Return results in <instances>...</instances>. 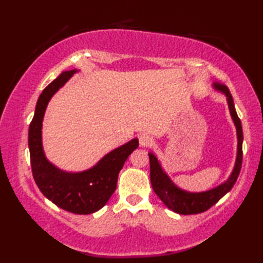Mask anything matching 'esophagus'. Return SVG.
Instances as JSON below:
<instances>
[{"mask_svg":"<svg viewBox=\"0 0 263 263\" xmlns=\"http://www.w3.org/2000/svg\"><path fill=\"white\" fill-rule=\"evenodd\" d=\"M139 143H140L141 147H149L153 143V138L147 135V133H143V135L139 137Z\"/></svg>","mask_w":263,"mask_h":263,"instance_id":"34e87169","label":"esophagus"}]
</instances>
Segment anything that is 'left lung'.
Masks as SVG:
<instances>
[{"instance_id": "8db88e82", "label": "left lung", "mask_w": 263, "mask_h": 263, "mask_svg": "<svg viewBox=\"0 0 263 263\" xmlns=\"http://www.w3.org/2000/svg\"><path fill=\"white\" fill-rule=\"evenodd\" d=\"M212 88L216 91L225 95L228 109L233 120L234 125L236 127V136H237V153L235 164H234L233 171L231 175L228 176L226 181L220 183L219 185L212 187L206 191L201 192H190L186 190H183L172 181L168 174L164 171L160 161L158 160L157 156L154 153H149L150 160V182L155 193L158 195L159 199L163 201V203L167 208L177 212L180 215H194L200 214L211 208L216 202H218L226 193L232 190L235 184L239 171L242 167V144H243V131L242 124L236 114L235 106H234V100L232 95L228 90V88L219 82L212 83Z\"/></svg>"}]
</instances>
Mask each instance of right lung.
I'll use <instances>...</instances> for the list:
<instances>
[{"mask_svg": "<svg viewBox=\"0 0 263 263\" xmlns=\"http://www.w3.org/2000/svg\"><path fill=\"white\" fill-rule=\"evenodd\" d=\"M79 70L64 71L44 89L39 96L33 119L28 132L32 175L45 197L61 209L78 215L96 212L107 203L114 193L119 173L133 150L139 147L138 139L115 148L90 168L66 172L59 168L46 157L43 147V120L49 100Z\"/></svg>", "mask_w": 263, "mask_h": 263, "instance_id": "add662e5", "label": "right lung"}]
</instances>
